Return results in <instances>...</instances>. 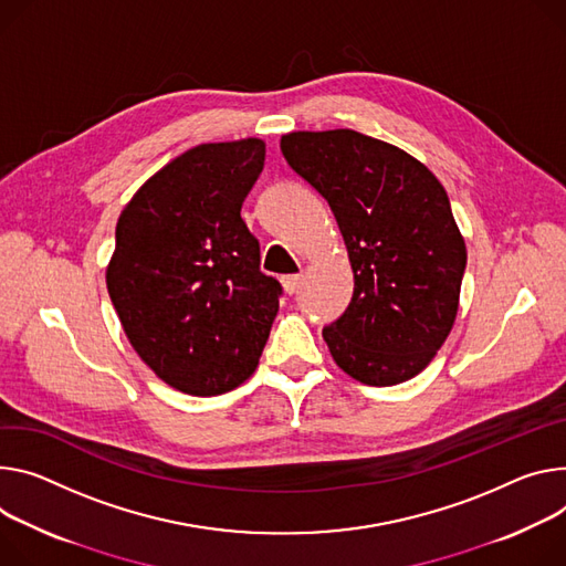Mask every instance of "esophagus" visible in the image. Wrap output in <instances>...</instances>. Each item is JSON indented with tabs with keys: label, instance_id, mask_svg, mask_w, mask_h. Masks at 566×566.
Wrapping results in <instances>:
<instances>
[{
	"label": "esophagus",
	"instance_id": "1",
	"mask_svg": "<svg viewBox=\"0 0 566 566\" xmlns=\"http://www.w3.org/2000/svg\"><path fill=\"white\" fill-rule=\"evenodd\" d=\"M302 280H304L302 273H297V275H284V277H282V286H284V291H286L289 295H293V293H297V289L302 286Z\"/></svg>",
	"mask_w": 566,
	"mask_h": 566
}]
</instances>
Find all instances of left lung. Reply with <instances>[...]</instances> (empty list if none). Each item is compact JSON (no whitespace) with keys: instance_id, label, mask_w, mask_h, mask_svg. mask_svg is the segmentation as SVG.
Instances as JSON below:
<instances>
[{"instance_id":"obj_1","label":"left lung","mask_w":566,"mask_h":566,"mask_svg":"<svg viewBox=\"0 0 566 566\" xmlns=\"http://www.w3.org/2000/svg\"><path fill=\"white\" fill-rule=\"evenodd\" d=\"M289 167L329 205L354 293L323 338L356 381L395 386L422 373L458 312L468 250L438 178L401 148L349 128L289 133Z\"/></svg>"}]
</instances>
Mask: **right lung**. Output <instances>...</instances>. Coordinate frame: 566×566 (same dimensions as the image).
Here are the masks:
<instances>
[{
    "instance_id": "right-lung-1",
    "label": "right lung",
    "mask_w": 566,
    "mask_h": 566,
    "mask_svg": "<svg viewBox=\"0 0 566 566\" xmlns=\"http://www.w3.org/2000/svg\"><path fill=\"white\" fill-rule=\"evenodd\" d=\"M262 139L200 144L126 205L106 282L124 332L163 381L196 397L260 364L282 284L260 271L241 205L264 169Z\"/></svg>"
}]
</instances>
